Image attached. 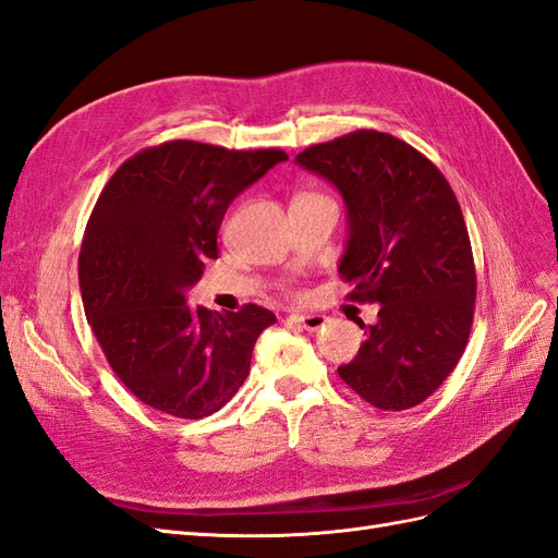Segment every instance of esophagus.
Wrapping results in <instances>:
<instances>
[{"mask_svg": "<svg viewBox=\"0 0 558 558\" xmlns=\"http://www.w3.org/2000/svg\"><path fill=\"white\" fill-rule=\"evenodd\" d=\"M288 323H290V325H296V327H301V329H306V331H317V329L325 327L327 317L320 315V313H311V315L294 313V315L288 317Z\"/></svg>", "mask_w": 558, "mask_h": 558, "instance_id": "esophagus-1", "label": "esophagus"}]
</instances>
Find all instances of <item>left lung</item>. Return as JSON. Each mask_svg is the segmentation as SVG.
<instances>
[{
  "label": "left lung",
  "instance_id": "obj_1",
  "mask_svg": "<svg viewBox=\"0 0 558 558\" xmlns=\"http://www.w3.org/2000/svg\"><path fill=\"white\" fill-rule=\"evenodd\" d=\"M296 163L341 191L350 233L339 274L353 284L345 299L378 306L339 376L376 409L425 402L456 369L474 320V257L451 184L418 149L378 131L313 145Z\"/></svg>",
  "mask_w": 558,
  "mask_h": 558
}]
</instances>
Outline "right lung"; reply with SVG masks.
<instances>
[{"mask_svg":"<svg viewBox=\"0 0 558 558\" xmlns=\"http://www.w3.org/2000/svg\"><path fill=\"white\" fill-rule=\"evenodd\" d=\"M284 158L282 149L170 140L131 156L105 184L78 252V284L111 372L140 402L196 421L243 386L276 315L257 304L225 315L189 308L184 290L217 259L229 203Z\"/></svg>","mask_w":558,"mask_h":558,"instance_id":"obj_1","label":"right lung"}]
</instances>
